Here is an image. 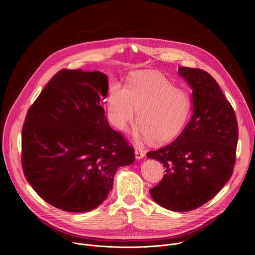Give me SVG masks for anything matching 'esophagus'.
<instances>
[{
  "label": "esophagus",
  "instance_id": "34e87169",
  "mask_svg": "<svg viewBox=\"0 0 255 255\" xmlns=\"http://www.w3.org/2000/svg\"><path fill=\"white\" fill-rule=\"evenodd\" d=\"M144 156H145V152L142 149H140L138 147H135V157L137 159H140V158H143Z\"/></svg>",
  "mask_w": 255,
  "mask_h": 255
}]
</instances>
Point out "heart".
Listing matches in <instances>:
<instances>
[{
    "label": "heart",
    "instance_id": "heart-1",
    "mask_svg": "<svg viewBox=\"0 0 255 255\" xmlns=\"http://www.w3.org/2000/svg\"><path fill=\"white\" fill-rule=\"evenodd\" d=\"M139 131L153 142L174 137L184 127L190 111L189 96L156 74L136 76L124 90L112 89L109 112L113 123L125 129L134 119Z\"/></svg>",
    "mask_w": 255,
    "mask_h": 255
}]
</instances>
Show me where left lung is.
<instances>
[{
	"mask_svg": "<svg viewBox=\"0 0 255 255\" xmlns=\"http://www.w3.org/2000/svg\"><path fill=\"white\" fill-rule=\"evenodd\" d=\"M178 74L193 89V116L175 140L146 156L165 169L149 190L152 199L167 210L188 212L213 199L231 177L238 123L233 107L206 70L179 66Z\"/></svg>",
	"mask_w": 255,
	"mask_h": 255,
	"instance_id": "1",
	"label": "left lung"
}]
</instances>
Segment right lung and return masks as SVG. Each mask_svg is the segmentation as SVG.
Segmentation results:
<instances>
[{
  "label": "right lung",
  "instance_id": "add662e5",
  "mask_svg": "<svg viewBox=\"0 0 255 255\" xmlns=\"http://www.w3.org/2000/svg\"><path fill=\"white\" fill-rule=\"evenodd\" d=\"M108 79L100 71L60 69L29 108L21 163L33 190L66 212H88L107 198L134 148L105 118Z\"/></svg>",
  "mask_w": 255,
  "mask_h": 255
}]
</instances>
